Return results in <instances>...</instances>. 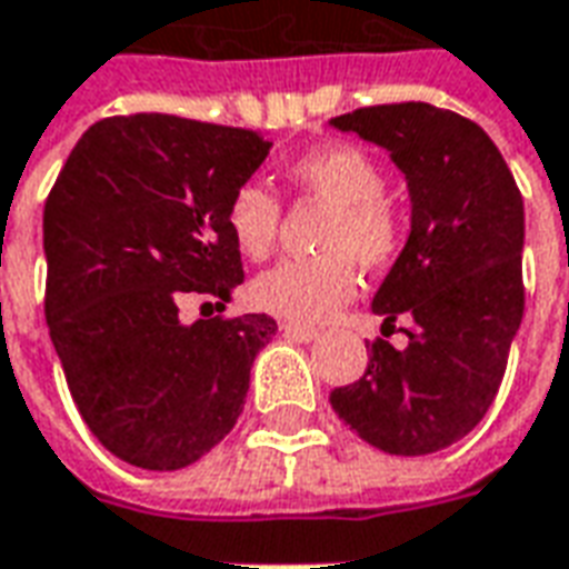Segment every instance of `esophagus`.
I'll return each mask as SVG.
<instances>
[{"label": "esophagus", "mask_w": 569, "mask_h": 569, "mask_svg": "<svg viewBox=\"0 0 569 569\" xmlns=\"http://www.w3.org/2000/svg\"><path fill=\"white\" fill-rule=\"evenodd\" d=\"M283 332L289 338H296V341H317L320 338V329H313V326H298V322H283Z\"/></svg>", "instance_id": "obj_1"}]
</instances>
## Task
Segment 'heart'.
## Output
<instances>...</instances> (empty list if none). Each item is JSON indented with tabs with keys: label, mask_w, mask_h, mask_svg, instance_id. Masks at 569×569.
<instances>
[{
	"label": "heart",
	"mask_w": 569,
	"mask_h": 569,
	"mask_svg": "<svg viewBox=\"0 0 569 569\" xmlns=\"http://www.w3.org/2000/svg\"><path fill=\"white\" fill-rule=\"evenodd\" d=\"M289 182L332 203V219L322 234V249L329 252L317 259H286L261 271L249 286V298L280 320L322 322L357 292L353 259L366 268L396 259L402 247V216L383 198V167L357 146L301 154L289 167ZM224 224L243 256L264 259L277 240L280 203L259 182H243L228 200Z\"/></svg>",
	"instance_id": "b5f03b06"
}]
</instances>
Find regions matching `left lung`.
Here are the masks:
<instances>
[{
    "label": "left lung",
    "mask_w": 569,
    "mask_h": 569,
    "mask_svg": "<svg viewBox=\"0 0 569 569\" xmlns=\"http://www.w3.org/2000/svg\"><path fill=\"white\" fill-rule=\"evenodd\" d=\"M329 124L390 151L411 200L406 247L371 298L383 326L411 320L408 345L375 341L366 375L329 399L381 451H441L488 415L525 317V200L493 140L457 112L390 103Z\"/></svg>",
    "instance_id": "obj_1"
}]
</instances>
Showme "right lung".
Listing matches in <instances>:
<instances>
[{
  "label": "right lung",
  "instance_id": "right-lung-1",
  "mask_svg": "<svg viewBox=\"0 0 569 569\" xmlns=\"http://www.w3.org/2000/svg\"><path fill=\"white\" fill-rule=\"evenodd\" d=\"M273 142L140 112L81 133L44 203V317L69 393L106 451L186 469L234 429L268 313L179 320L186 292L224 310L243 261L228 200Z\"/></svg>",
  "mask_w": 569,
  "mask_h": 569
}]
</instances>
